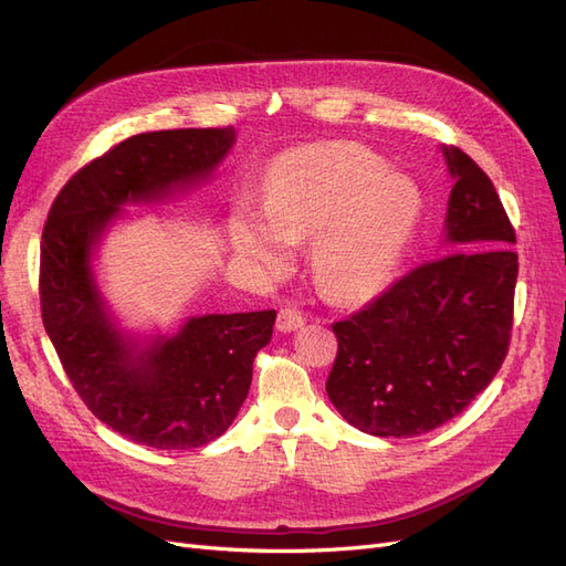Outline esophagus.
<instances>
[{"mask_svg":"<svg viewBox=\"0 0 566 566\" xmlns=\"http://www.w3.org/2000/svg\"><path fill=\"white\" fill-rule=\"evenodd\" d=\"M302 325H304V316L297 310H290V306H285V310H281L276 316L279 333H293V331L302 328Z\"/></svg>","mask_w":566,"mask_h":566,"instance_id":"esophagus-1","label":"esophagus"}]
</instances>
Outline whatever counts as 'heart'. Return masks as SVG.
I'll list each match as a JSON object with an SVG mask.
<instances>
[{"label": "heart", "mask_w": 566, "mask_h": 566, "mask_svg": "<svg viewBox=\"0 0 566 566\" xmlns=\"http://www.w3.org/2000/svg\"><path fill=\"white\" fill-rule=\"evenodd\" d=\"M262 212L229 221L235 256L269 273L283 269L290 242L316 235L314 266L337 300L380 290L413 235L420 196L408 177L385 172L375 153L354 144H318L283 153L264 179Z\"/></svg>", "instance_id": "b5f03b06"}]
</instances>
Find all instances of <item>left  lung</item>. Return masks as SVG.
Returning <instances> with one entry per match:
<instances>
[{
	"label": "left lung",
	"instance_id": "1",
	"mask_svg": "<svg viewBox=\"0 0 566 566\" xmlns=\"http://www.w3.org/2000/svg\"><path fill=\"white\" fill-rule=\"evenodd\" d=\"M453 188L443 252L333 325L328 399L356 430L418 437L449 422L503 366L517 285L515 229L468 153L441 146Z\"/></svg>",
	"mask_w": 566,
	"mask_h": 566
}]
</instances>
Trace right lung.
I'll list each match as a JSON object with an SVG mask.
<instances>
[{"label":"right lung","instance_id":"add662e5","mask_svg":"<svg viewBox=\"0 0 566 566\" xmlns=\"http://www.w3.org/2000/svg\"><path fill=\"white\" fill-rule=\"evenodd\" d=\"M233 144V127L136 134L82 167L44 224L40 302L51 345L92 413L150 449H198L229 430L276 312L205 314L177 333L136 335L101 293L94 256L127 208L208 181Z\"/></svg>","mask_w":566,"mask_h":566}]
</instances>
